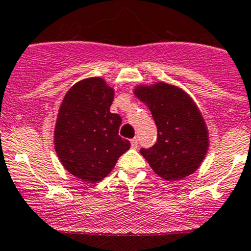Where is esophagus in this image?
Wrapping results in <instances>:
<instances>
[{
    "instance_id": "1",
    "label": "esophagus",
    "mask_w": 251,
    "mask_h": 251,
    "mask_svg": "<svg viewBox=\"0 0 251 251\" xmlns=\"http://www.w3.org/2000/svg\"><path fill=\"white\" fill-rule=\"evenodd\" d=\"M130 144H132V148H138V139L137 138H133L132 140H130Z\"/></svg>"
}]
</instances>
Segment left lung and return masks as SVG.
Returning a JSON list of instances; mask_svg holds the SVG:
<instances>
[{
  "instance_id": "8db88e82",
  "label": "left lung",
  "mask_w": 251,
  "mask_h": 251,
  "mask_svg": "<svg viewBox=\"0 0 251 251\" xmlns=\"http://www.w3.org/2000/svg\"><path fill=\"white\" fill-rule=\"evenodd\" d=\"M134 94L149 107L156 124V143L140 149L155 174L176 181L195 173L206 156L208 132L192 99L164 82L138 86Z\"/></svg>"
}]
</instances>
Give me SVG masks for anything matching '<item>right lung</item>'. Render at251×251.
Returning <instances> with one entry per match:
<instances>
[{"instance_id": "right-lung-1", "label": "right lung", "mask_w": 251, "mask_h": 251, "mask_svg": "<svg viewBox=\"0 0 251 251\" xmlns=\"http://www.w3.org/2000/svg\"><path fill=\"white\" fill-rule=\"evenodd\" d=\"M113 88L101 77L75 83L61 102L54 132L55 151L64 168L82 181L106 177L129 140L119 137L122 118L111 113Z\"/></svg>"}]
</instances>
